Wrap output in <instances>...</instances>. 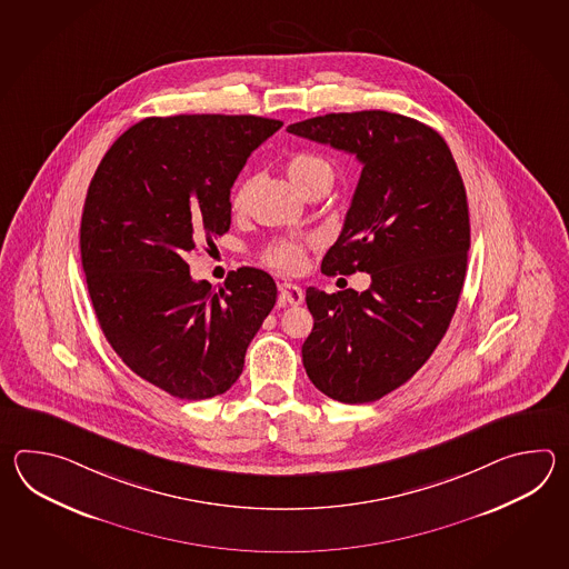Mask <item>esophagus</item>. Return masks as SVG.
<instances>
[{
	"mask_svg": "<svg viewBox=\"0 0 569 569\" xmlns=\"http://www.w3.org/2000/svg\"><path fill=\"white\" fill-rule=\"evenodd\" d=\"M279 299L282 305L297 307V305H301L302 299H305V292H302L301 287H297V284H292V282H280Z\"/></svg>",
	"mask_w": 569,
	"mask_h": 569,
	"instance_id": "esophagus-1",
	"label": "esophagus"
}]
</instances>
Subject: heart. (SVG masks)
<instances>
[{"label":"heart","mask_w":569,"mask_h":569,"mask_svg":"<svg viewBox=\"0 0 569 569\" xmlns=\"http://www.w3.org/2000/svg\"><path fill=\"white\" fill-rule=\"evenodd\" d=\"M287 174L295 187L302 191L307 184H311L319 179H333V167L327 158L315 152H297L287 160ZM246 199V184H238L236 191L231 194V206L240 209ZM267 264L277 268L280 272H297L302 267L305 260V243L292 242V240H282V242L272 243L264 254Z\"/></svg>","instance_id":"heart-1"}]
</instances>
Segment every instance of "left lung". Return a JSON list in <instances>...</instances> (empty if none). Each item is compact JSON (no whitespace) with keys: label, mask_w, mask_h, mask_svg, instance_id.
<instances>
[{"label":"left lung","mask_w":569,"mask_h":569,"mask_svg":"<svg viewBox=\"0 0 569 569\" xmlns=\"http://www.w3.org/2000/svg\"><path fill=\"white\" fill-rule=\"evenodd\" d=\"M287 132L362 162L321 272H368L372 284L333 295L307 289L315 323L302 366L329 399L375 402L431 358L456 313L470 250L466 187L446 140L400 113H327Z\"/></svg>","instance_id":"8db88e82"}]
</instances>
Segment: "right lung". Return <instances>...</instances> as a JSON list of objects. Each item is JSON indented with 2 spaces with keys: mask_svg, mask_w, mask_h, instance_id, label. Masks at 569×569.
Listing matches in <instances>:
<instances>
[{
  "mask_svg": "<svg viewBox=\"0 0 569 569\" xmlns=\"http://www.w3.org/2000/svg\"><path fill=\"white\" fill-rule=\"evenodd\" d=\"M282 121L170 116L138 121L106 152L87 191L81 262L109 346L177 399L223 395L277 302V284L238 268L223 287L191 279L187 256L230 230V189Z\"/></svg>",
  "mask_w": 569,
  "mask_h": 569,
  "instance_id": "1",
  "label": "right lung"
}]
</instances>
